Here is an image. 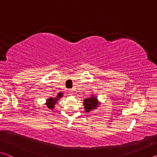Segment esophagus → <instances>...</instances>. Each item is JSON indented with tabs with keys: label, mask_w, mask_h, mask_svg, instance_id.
Returning <instances> with one entry per match:
<instances>
[{
	"label": "esophagus",
	"mask_w": 157,
	"mask_h": 157,
	"mask_svg": "<svg viewBox=\"0 0 157 157\" xmlns=\"http://www.w3.org/2000/svg\"><path fill=\"white\" fill-rule=\"evenodd\" d=\"M68 93H69V94H70V95H72L73 93V90H72V89H69V90H68Z\"/></svg>",
	"instance_id": "1"
}]
</instances>
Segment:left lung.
I'll use <instances>...</instances> for the list:
<instances>
[{"label": "left lung", "instance_id": "left-lung-1", "mask_svg": "<svg viewBox=\"0 0 157 157\" xmlns=\"http://www.w3.org/2000/svg\"><path fill=\"white\" fill-rule=\"evenodd\" d=\"M84 101L85 111L87 113H89V111H91L93 109H95L98 107V101L96 98L92 96L90 98H86Z\"/></svg>", "mask_w": 157, "mask_h": 157}]
</instances>
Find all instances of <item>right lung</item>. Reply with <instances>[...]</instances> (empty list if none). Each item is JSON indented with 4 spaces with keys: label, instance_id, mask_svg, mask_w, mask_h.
Wrapping results in <instances>:
<instances>
[{
    "label": "right lung",
    "instance_id": "obj_1",
    "mask_svg": "<svg viewBox=\"0 0 157 157\" xmlns=\"http://www.w3.org/2000/svg\"><path fill=\"white\" fill-rule=\"evenodd\" d=\"M62 96V94H61V93H59V94H58L57 97L56 98H55V99H53L52 98H49L48 100H47L46 105H47L48 108H49L50 109H52L53 107H54V105L55 104V103H56V102H57V100H58V98H61Z\"/></svg>",
    "mask_w": 157,
    "mask_h": 157
}]
</instances>
